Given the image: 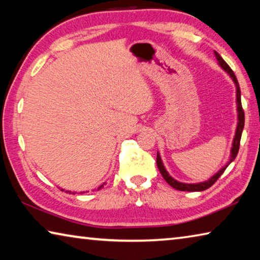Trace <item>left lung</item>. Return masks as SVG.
Masks as SVG:
<instances>
[{
  "label": "left lung",
  "mask_w": 260,
  "mask_h": 260,
  "mask_svg": "<svg viewBox=\"0 0 260 260\" xmlns=\"http://www.w3.org/2000/svg\"><path fill=\"white\" fill-rule=\"evenodd\" d=\"M214 56L218 60L219 67L221 68L223 71H225L228 76L232 78V80L234 81V85L236 87V110H237V125H236V131H235V136L233 139V143H232V149H231V155H230V159L225 164V166H222L217 173L212 175L209 180L203 182H199V183H184V182H180L178 180H175L174 178L171 177L167 172L164 162H162L159 152H157V166L158 170H159L160 174L162 175V178L165 179V181L170 184L171 187L177 189V190H181V191H203L206 190V189L210 188L212 184L217 181V180L220 178L225 170L227 169V166L231 164V162L235 159L237 156V152H239V148H240V141H241V136H242V132H243L244 128V111L242 109V103H241V89L239 86V82H237V79L235 77L234 72L232 71V69L228 67L227 63L225 60L221 58L217 51H214Z\"/></svg>",
  "instance_id": "left-lung-1"
}]
</instances>
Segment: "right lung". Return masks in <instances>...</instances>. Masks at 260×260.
I'll return each instance as SVG.
<instances>
[{"label":"right lung","mask_w":260,"mask_h":260,"mask_svg":"<svg viewBox=\"0 0 260 260\" xmlns=\"http://www.w3.org/2000/svg\"><path fill=\"white\" fill-rule=\"evenodd\" d=\"M104 184H105V183H103V184H102V186H100V187L98 188V190H100V189H101V188H102V187L104 186ZM61 190H64V189H61ZM67 192H70V193H76V192H74V191H73V192H71V191H70V190H67ZM80 193H82V191H81Z\"/></svg>","instance_id":"1"}]
</instances>
